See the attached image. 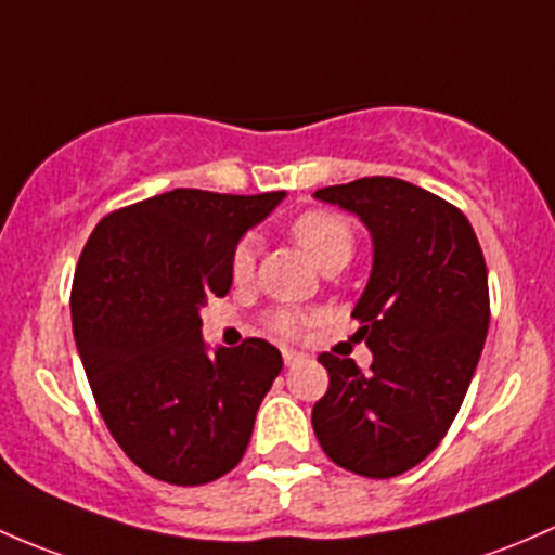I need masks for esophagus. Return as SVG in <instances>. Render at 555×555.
Wrapping results in <instances>:
<instances>
[{"label":"esophagus","mask_w":555,"mask_h":555,"mask_svg":"<svg viewBox=\"0 0 555 555\" xmlns=\"http://www.w3.org/2000/svg\"><path fill=\"white\" fill-rule=\"evenodd\" d=\"M283 361H285V365H288V369H294V365L305 363L307 356H305V352H296V350H283Z\"/></svg>","instance_id":"1"}]
</instances>
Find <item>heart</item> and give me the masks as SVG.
Segmentation results:
<instances>
[{
	"label": "heart",
	"instance_id": "obj_1",
	"mask_svg": "<svg viewBox=\"0 0 555 555\" xmlns=\"http://www.w3.org/2000/svg\"><path fill=\"white\" fill-rule=\"evenodd\" d=\"M291 235L296 243L305 248V254L320 267V270H328V267H345L352 259V250H356V235H352L350 224L341 219L334 210H305L294 219L291 224ZM256 261V237L245 235L232 250L230 259V275L235 283H245L254 272ZM307 315L296 310H275L267 315V325L275 331L278 336L285 339H294L305 328Z\"/></svg>",
	"mask_w": 555,
	"mask_h": 555
}]
</instances>
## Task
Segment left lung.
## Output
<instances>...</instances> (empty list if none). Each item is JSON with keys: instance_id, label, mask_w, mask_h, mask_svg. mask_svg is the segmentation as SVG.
<instances>
[{"instance_id": "left-lung-1", "label": "left lung", "mask_w": 555, "mask_h": 555, "mask_svg": "<svg viewBox=\"0 0 555 555\" xmlns=\"http://www.w3.org/2000/svg\"><path fill=\"white\" fill-rule=\"evenodd\" d=\"M318 199L361 216L374 267L352 318L369 371L323 352L328 390L312 409L318 443L345 470L392 478L441 443L476 374L489 331V278L470 221L438 194L371 176Z\"/></svg>"}]
</instances>
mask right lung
Masks as SVG:
<instances>
[{
    "mask_svg": "<svg viewBox=\"0 0 555 555\" xmlns=\"http://www.w3.org/2000/svg\"><path fill=\"white\" fill-rule=\"evenodd\" d=\"M283 197L154 194L104 216L85 243L74 341L108 433L157 481H216L248 449L283 358L264 339L208 356L199 307L230 294L237 240Z\"/></svg>",
    "mask_w": 555,
    "mask_h": 555,
    "instance_id": "right-lung-1",
    "label": "right lung"
}]
</instances>
